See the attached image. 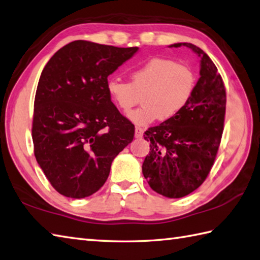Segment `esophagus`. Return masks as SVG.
Here are the masks:
<instances>
[{"label":"esophagus","instance_id":"1","mask_svg":"<svg viewBox=\"0 0 260 260\" xmlns=\"http://www.w3.org/2000/svg\"><path fill=\"white\" fill-rule=\"evenodd\" d=\"M143 133H144V128H142V127H136L135 128L136 139H142V137H143Z\"/></svg>","mask_w":260,"mask_h":260}]
</instances>
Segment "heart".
I'll list each match as a JSON object with an SVG mask.
<instances>
[{"mask_svg":"<svg viewBox=\"0 0 260 260\" xmlns=\"http://www.w3.org/2000/svg\"><path fill=\"white\" fill-rule=\"evenodd\" d=\"M131 82L109 78L106 90L110 100L124 113L139 104L129 119L137 125H147L160 119L168 121L179 115L189 103L196 88V76L190 68L174 60L154 57L129 70Z\"/></svg>","mask_w":260,"mask_h":260,"instance_id":"obj_1","label":"heart"}]
</instances>
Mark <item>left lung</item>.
<instances>
[{"label": "left lung", "instance_id": "1", "mask_svg": "<svg viewBox=\"0 0 260 260\" xmlns=\"http://www.w3.org/2000/svg\"><path fill=\"white\" fill-rule=\"evenodd\" d=\"M186 46L201 57V78L188 105L174 119L150 127V142L142 171L157 194L169 198L189 195L205 181L214 165L224 128L226 92L215 64L197 46Z\"/></svg>", "mask_w": 260, "mask_h": 260}]
</instances>
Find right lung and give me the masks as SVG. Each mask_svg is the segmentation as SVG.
Returning <instances> with one entry per match:
<instances>
[{
  "label": "right lung",
  "mask_w": 260,
  "mask_h": 260,
  "mask_svg": "<svg viewBox=\"0 0 260 260\" xmlns=\"http://www.w3.org/2000/svg\"><path fill=\"white\" fill-rule=\"evenodd\" d=\"M137 49L75 40L44 68L34 104V152L59 194L98 191L115 156L133 141L135 127L111 103L106 82Z\"/></svg>",
  "instance_id": "1"
}]
</instances>
